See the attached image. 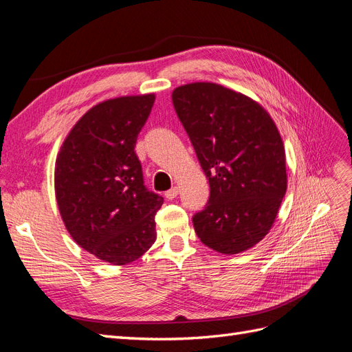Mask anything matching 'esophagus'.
Instances as JSON below:
<instances>
[{
	"instance_id": "esophagus-1",
	"label": "esophagus",
	"mask_w": 352,
	"mask_h": 352,
	"mask_svg": "<svg viewBox=\"0 0 352 352\" xmlns=\"http://www.w3.org/2000/svg\"><path fill=\"white\" fill-rule=\"evenodd\" d=\"M177 194H179V189L176 186H173L172 189H168L164 195L167 199H175L177 197Z\"/></svg>"
}]
</instances>
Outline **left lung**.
I'll list each match as a JSON object with an SVG mask.
<instances>
[{
  "label": "left lung",
  "mask_w": 352,
  "mask_h": 352,
  "mask_svg": "<svg viewBox=\"0 0 352 352\" xmlns=\"http://www.w3.org/2000/svg\"><path fill=\"white\" fill-rule=\"evenodd\" d=\"M210 184L195 212L198 238L221 254H238L267 235L286 192L285 148L272 117L242 94L197 82L172 94Z\"/></svg>",
  "instance_id": "obj_1"
}]
</instances>
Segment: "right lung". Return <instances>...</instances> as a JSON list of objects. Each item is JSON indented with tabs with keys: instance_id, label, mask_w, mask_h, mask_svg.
I'll list each match as a JSON object with an SVG mask.
<instances>
[{
	"instance_id": "right-lung-1",
	"label": "right lung",
	"mask_w": 352,
	"mask_h": 352,
	"mask_svg": "<svg viewBox=\"0 0 352 352\" xmlns=\"http://www.w3.org/2000/svg\"><path fill=\"white\" fill-rule=\"evenodd\" d=\"M154 95L95 105L74 124L56 162V197L72 238L111 264H127L154 243L163 197L144 184L136 138Z\"/></svg>"
}]
</instances>
